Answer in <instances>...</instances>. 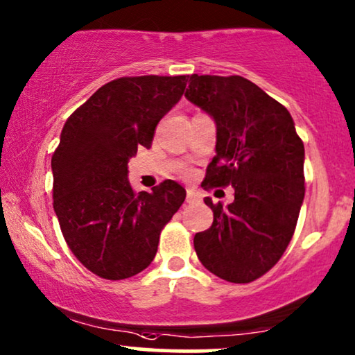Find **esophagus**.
Returning <instances> with one entry per match:
<instances>
[{"label":"esophagus","mask_w":355,"mask_h":355,"mask_svg":"<svg viewBox=\"0 0 355 355\" xmlns=\"http://www.w3.org/2000/svg\"><path fill=\"white\" fill-rule=\"evenodd\" d=\"M186 200L189 202V204H194V202L200 200V196H199V192H196L194 189H187V196H186Z\"/></svg>","instance_id":"esophagus-1"}]
</instances>
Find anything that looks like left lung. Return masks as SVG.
Instances as JSON below:
<instances>
[{
    "label": "left lung",
    "instance_id": "obj_1",
    "mask_svg": "<svg viewBox=\"0 0 355 355\" xmlns=\"http://www.w3.org/2000/svg\"><path fill=\"white\" fill-rule=\"evenodd\" d=\"M187 101L217 125V145L202 187L234 189L223 205L204 202L214 223L196 233L207 270L248 284L272 269L295 232L305 197V148L282 104L243 76L192 75Z\"/></svg>",
    "mask_w": 355,
    "mask_h": 355
}]
</instances>
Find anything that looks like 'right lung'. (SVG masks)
<instances>
[{
  "label": "right lung",
  "instance_id": "obj_1",
  "mask_svg": "<svg viewBox=\"0 0 355 355\" xmlns=\"http://www.w3.org/2000/svg\"><path fill=\"white\" fill-rule=\"evenodd\" d=\"M182 76L119 78L68 117L52 156L53 210L68 248L91 272L122 280L148 268L159 233L186 199L176 181L135 194L128 161L182 98Z\"/></svg>",
  "mask_w": 355,
  "mask_h": 355
}]
</instances>
